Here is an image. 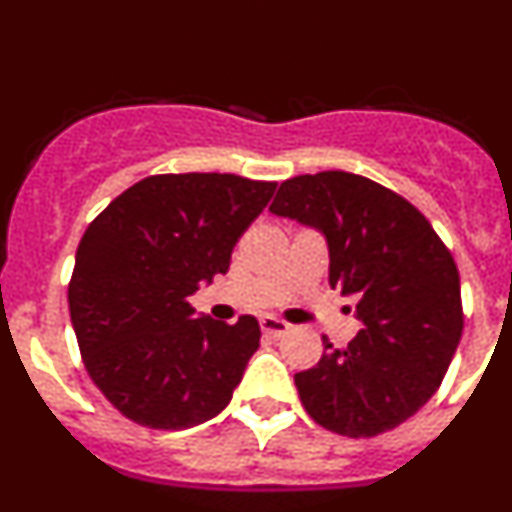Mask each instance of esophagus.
<instances>
[{"label": "esophagus", "instance_id": "esophagus-1", "mask_svg": "<svg viewBox=\"0 0 512 512\" xmlns=\"http://www.w3.org/2000/svg\"><path fill=\"white\" fill-rule=\"evenodd\" d=\"M289 328H292V325H289L287 320H279V318H261V330H264L266 336H271V338L284 336V333H289Z\"/></svg>", "mask_w": 512, "mask_h": 512}]
</instances>
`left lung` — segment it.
<instances>
[{
  "label": "left lung",
  "instance_id": "1",
  "mask_svg": "<svg viewBox=\"0 0 512 512\" xmlns=\"http://www.w3.org/2000/svg\"><path fill=\"white\" fill-rule=\"evenodd\" d=\"M269 210L325 235L330 287L364 323L346 348L323 336V359L295 374L307 415L348 438L392 431L431 400L461 341L454 256L418 207L348 171L287 179Z\"/></svg>",
  "mask_w": 512,
  "mask_h": 512
}]
</instances>
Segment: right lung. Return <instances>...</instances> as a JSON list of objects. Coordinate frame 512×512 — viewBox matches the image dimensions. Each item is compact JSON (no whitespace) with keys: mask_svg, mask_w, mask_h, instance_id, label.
<instances>
[{"mask_svg":"<svg viewBox=\"0 0 512 512\" xmlns=\"http://www.w3.org/2000/svg\"><path fill=\"white\" fill-rule=\"evenodd\" d=\"M274 189L235 174H156L92 220L69 282L71 325L89 377L125 418L182 431L225 410L259 348V320L197 318L189 295L228 271Z\"/></svg>","mask_w":512,"mask_h":512,"instance_id":"1","label":"right lung"}]
</instances>
